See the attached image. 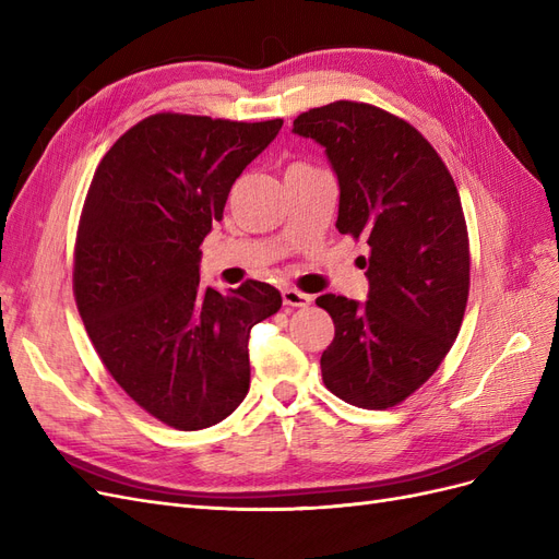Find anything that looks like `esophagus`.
<instances>
[{
    "mask_svg": "<svg viewBox=\"0 0 559 559\" xmlns=\"http://www.w3.org/2000/svg\"><path fill=\"white\" fill-rule=\"evenodd\" d=\"M282 300H284V306H289V308H306V306H310L312 296L302 294L298 289H282Z\"/></svg>",
    "mask_w": 559,
    "mask_h": 559,
    "instance_id": "obj_1",
    "label": "esophagus"
}]
</instances>
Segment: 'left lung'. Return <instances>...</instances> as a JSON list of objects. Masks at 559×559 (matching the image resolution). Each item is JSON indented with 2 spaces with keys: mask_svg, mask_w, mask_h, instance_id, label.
Listing matches in <instances>:
<instances>
[{
  "mask_svg": "<svg viewBox=\"0 0 559 559\" xmlns=\"http://www.w3.org/2000/svg\"><path fill=\"white\" fill-rule=\"evenodd\" d=\"M294 132L326 148L341 183L335 228L368 245L364 306L317 298L335 324L321 380L357 408H392L436 373L462 326L471 253L460 191L421 132L380 107L337 99L300 114Z\"/></svg>",
  "mask_w": 559,
  "mask_h": 559,
  "instance_id": "1",
  "label": "left lung"
}]
</instances>
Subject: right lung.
Returning <instances> with one entry per match:
<instances>
[{
    "label": "right lung",
    "mask_w": 559,
    "mask_h": 559,
    "mask_svg": "<svg viewBox=\"0 0 559 559\" xmlns=\"http://www.w3.org/2000/svg\"><path fill=\"white\" fill-rule=\"evenodd\" d=\"M261 123L163 111L99 160L74 245V298L118 386L167 427L207 429L249 392V331L282 308L265 282L200 284V245L230 186L277 138Z\"/></svg>",
    "instance_id": "add662e5"
}]
</instances>
